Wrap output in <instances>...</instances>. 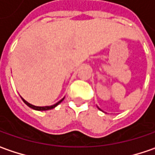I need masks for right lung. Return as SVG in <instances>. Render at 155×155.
Instances as JSON below:
<instances>
[{
    "label": "right lung",
    "mask_w": 155,
    "mask_h": 155,
    "mask_svg": "<svg viewBox=\"0 0 155 155\" xmlns=\"http://www.w3.org/2000/svg\"><path fill=\"white\" fill-rule=\"evenodd\" d=\"M22 99V101H24V103L26 105H28L29 107H31V108H33V109H35V110H39V111H43V110H49V109H53V108H54L57 105H59L63 100H64V98L62 99V100H61L60 101H58L56 104L54 105H52V106H48V107H36V106H34V105L30 104V103H28V101H26L25 100H24L23 98H21Z\"/></svg>",
    "instance_id": "add662e5"
}]
</instances>
